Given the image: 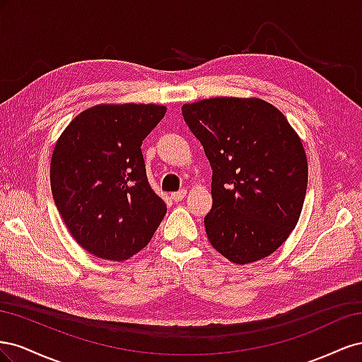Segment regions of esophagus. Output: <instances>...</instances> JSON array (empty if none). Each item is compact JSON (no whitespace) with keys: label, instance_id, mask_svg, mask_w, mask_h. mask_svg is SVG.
Wrapping results in <instances>:
<instances>
[{"label":"esophagus","instance_id":"1","mask_svg":"<svg viewBox=\"0 0 362 362\" xmlns=\"http://www.w3.org/2000/svg\"><path fill=\"white\" fill-rule=\"evenodd\" d=\"M185 194H187V190H185V189H181L180 192H175V193H172V194H170V198H172V201H173V202H180V201H182V199L185 198Z\"/></svg>","mask_w":362,"mask_h":362}]
</instances>
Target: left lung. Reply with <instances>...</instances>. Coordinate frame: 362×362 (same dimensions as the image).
I'll use <instances>...</instances> for the list:
<instances>
[{"label": "left lung", "mask_w": 362, "mask_h": 362, "mask_svg": "<svg viewBox=\"0 0 362 362\" xmlns=\"http://www.w3.org/2000/svg\"><path fill=\"white\" fill-rule=\"evenodd\" d=\"M213 169L204 217L211 246L235 264L273 254L302 213L308 161L300 137L259 98L221 96L182 105Z\"/></svg>", "instance_id": "obj_1"}]
</instances>
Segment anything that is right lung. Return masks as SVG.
Returning <instances> with one entry per match:
<instances>
[{"label": "right lung", "mask_w": 362, "mask_h": 362, "mask_svg": "<svg viewBox=\"0 0 362 362\" xmlns=\"http://www.w3.org/2000/svg\"><path fill=\"white\" fill-rule=\"evenodd\" d=\"M166 115L157 104H100L75 116L51 157L54 202L89 254L125 261L144 249L168 206L151 189L141 141Z\"/></svg>", "instance_id": "add662e5"}]
</instances>
